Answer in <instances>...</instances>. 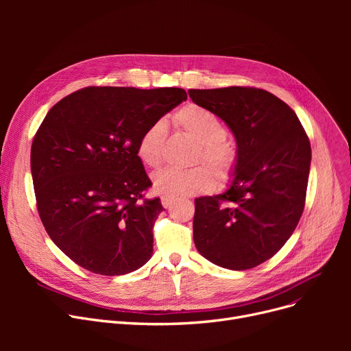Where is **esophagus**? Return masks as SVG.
<instances>
[{
    "instance_id": "obj_1",
    "label": "esophagus",
    "mask_w": 351,
    "mask_h": 351,
    "mask_svg": "<svg viewBox=\"0 0 351 351\" xmlns=\"http://www.w3.org/2000/svg\"><path fill=\"white\" fill-rule=\"evenodd\" d=\"M160 202H162V206L168 209V208L172 206V204L175 202V197H173V196H166V195H165V196L160 197Z\"/></svg>"
}]
</instances>
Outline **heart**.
<instances>
[{"label": "heart", "mask_w": 351, "mask_h": 351, "mask_svg": "<svg viewBox=\"0 0 351 351\" xmlns=\"http://www.w3.org/2000/svg\"><path fill=\"white\" fill-rule=\"evenodd\" d=\"M173 123L199 143L196 162L204 160L220 179H228L236 165V152L225 141L228 131L213 112L199 105L182 108L173 117ZM166 128L162 121L147 126L138 142L139 159L151 168L162 162ZM211 169V170H212ZM208 166H196L188 171L165 168L155 173L154 189L166 196H191L215 189L217 179Z\"/></svg>", "instance_id": "1"}]
</instances>
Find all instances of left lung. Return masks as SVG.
<instances>
[{
	"instance_id": "left-lung-1",
	"label": "left lung",
	"mask_w": 351,
	"mask_h": 351,
	"mask_svg": "<svg viewBox=\"0 0 351 351\" xmlns=\"http://www.w3.org/2000/svg\"><path fill=\"white\" fill-rule=\"evenodd\" d=\"M236 139L229 189L195 199L193 242L220 267L246 270L278 253L302 217L311 147L294 110L259 88L189 89Z\"/></svg>"
}]
</instances>
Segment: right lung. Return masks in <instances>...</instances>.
I'll list each match as a JSON object with an SVG mask.
<instances>
[{"instance_id":"add662e5","label":"right lung","mask_w":351,"mask_h":351,"mask_svg":"<svg viewBox=\"0 0 351 351\" xmlns=\"http://www.w3.org/2000/svg\"><path fill=\"white\" fill-rule=\"evenodd\" d=\"M182 88L88 86L55 104L31 146L43 225L71 261L121 276L152 257L160 199L138 156L145 129L186 101Z\"/></svg>"}]
</instances>
